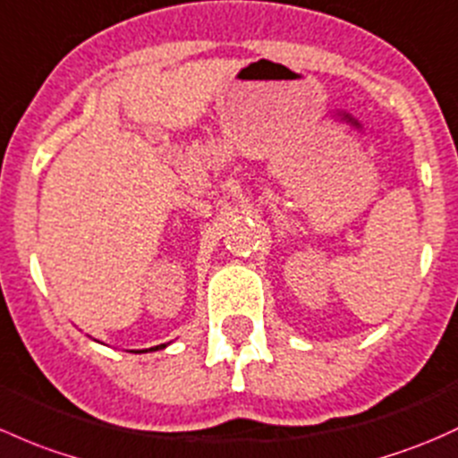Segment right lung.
I'll use <instances>...</instances> for the list:
<instances>
[{
    "mask_svg": "<svg viewBox=\"0 0 458 458\" xmlns=\"http://www.w3.org/2000/svg\"><path fill=\"white\" fill-rule=\"evenodd\" d=\"M166 346H168V343H166V344L151 346V349H138V351H133V353H148V351H160V349H166Z\"/></svg>",
    "mask_w": 458,
    "mask_h": 458,
    "instance_id": "right-lung-1",
    "label": "right lung"
}]
</instances>
